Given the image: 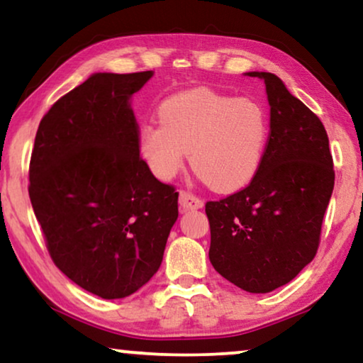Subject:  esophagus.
Wrapping results in <instances>:
<instances>
[{
	"instance_id": "obj_1",
	"label": "esophagus",
	"mask_w": 363,
	"mask_h": 363,
	"mask_svg": "<svg viewBox=\"0 0 363 363\" xmlns=\"http://www.w3.org/2000/svg\"><path fill=\"white\" fill-rule=\"evenodd\" d=\"M178 203H180V208L183 211L200 210V208H203V205H205L200 198H196L195 195H191V193H188V191H180Z\"/></svg>"
}]
</instances>
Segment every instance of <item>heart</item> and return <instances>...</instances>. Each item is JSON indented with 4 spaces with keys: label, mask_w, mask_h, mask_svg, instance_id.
Here are the masks:
<instances>
[{
    "label": "heart",
    "mask_w": 363,
    "mask_h": 363,
    "mask_svg": "<svg viewBox=\"0 0 363 363\" xmlns=\"http://www.w3.org/2000/svg\"><path fill=\"white\" fill-rule=\"evenodd\" d=\"M158 118L142 127L138 150L160 180L180 172L188 152L196 175L216 191L240 190L259 172L269 140L259 102L191 89L163 101Z\"/></svg>",
    "instance_id": "heart-1"
}]
</instances>
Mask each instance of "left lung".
<instances>
[{
  "instance_id": "obj_1",
  "label": "left lung",
  "mask_w": 363,
  "mask_h": 363,
  "mask_svg": "<svg viewBox=\"0 0 363 363\" xmlns=\"http://www.w3.org/2000/svg\"><path fill=\"white\" fill-rule=\"evenodd\" d=\"M246 76L266 84L269 140L259 172L245 190L206 203L210 261L242 291L266 294L314 259L335 175L319 117L276 74Z\"/></svg>"
}]
</instances>
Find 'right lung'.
Returning a JSON list of instances; mask_svg holds the SVG:
<instances>
[{
    "label": "right lung",
    "mask_w": 363,
    "mask_h": 363,
    "mask_svg": "<svg viewBox=\"0 0 363 363\" xmlns=\"http://www.w3.org/2000/svg\"><path fill=\"white\" fill-rule=\"evenodd\" d=\"M153 71L96 72L39 123L29 198L54 264L102 299L145 286L162 264L178 193L140 158L132 96Z\"/></svg>",
    "instance_id": "obj_1"
}]
</instances>
